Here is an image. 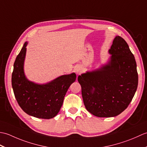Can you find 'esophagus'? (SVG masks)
Segmentation results:
<instances>
[{
	"label": "esophagus",
	"instance_id": "obj_1",
	"mask_svg": "<svg viewBox=\"0 0 147 147\" xmlns=\"http://www.w3.org/2000/svg\"><path fill=\"white\" fill-rule=\"evenodd\" d=\"M75 71L77 74H80L81 73V71H82V69L78 67L75 69Z\"/></svg>",
	"mask_w": 147,
	"mask_h": 147
}]
</instances>
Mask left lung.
<instances>
[{
    "instance_id": "obj_1",
    "label": "left lung",
    "mask_w": 147,
    "mask_h": 147,
    "mask_svg": "<svg viewBox=\"0 0 147 147\" xmlns=\"http://www.w3.org/2000/svg\"><path fill=\"white\" fill-rule=\"evenodd\" d=\"M107 64L78 78L86 110L99 117H115L131 102L138 83L135 57L126 42L116 36Z\"/></svg>"
}]
</instances>
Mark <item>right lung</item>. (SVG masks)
Wrapping results in <instances>:
<instances>
[{
  "label": "right lung",
  "mask_w": 147,
  "mask_h": 147,
  "mask_svg": "<svg viewBox=\"0 0 147 147\" xmlns=\"http://www.w3.org/2000/svg\"><path fill=\"white\" fill-rule=\"evenodd\" d=\"M28 42L24 43L14 64L12 86L20 107L27 114L40 119L54 117L60 111L68 88L75 82L74 73L59 76L45 84L29 81L24 72Z\"/></svg>",
  "instance_id": "1"
}]
</instances>
